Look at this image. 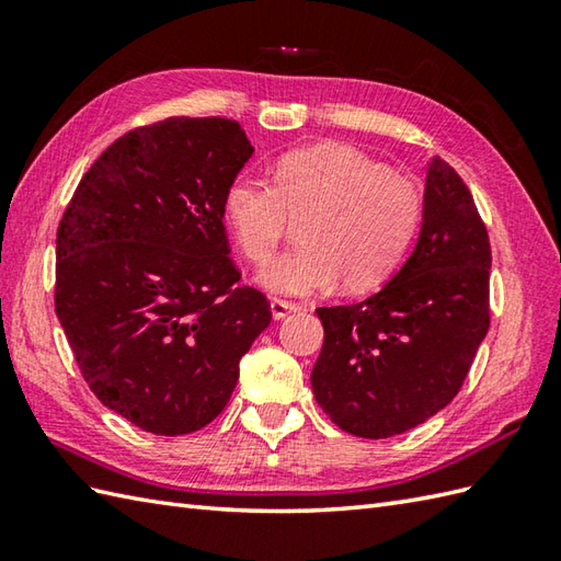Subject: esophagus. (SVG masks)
Instances as JSON below:
<instances>
[{
    "mask_svg": "<svg viewBox=\"0 0 561 561\" xmlns=\"http://www.w3.org/2000/svg\"><path fill=\"white\" fill-rule=\"evenodd\" d=\"M270 308H272V318L274 320H284L289 313L299 311V306L291 304V301H282V299H272Z\"/></svg>",
    "mask_w": 561,
    "mask_h": 561,
    "instance_id": "obj_1",
    "label": "esophagus"
}]
</instances>
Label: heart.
<instances>
[{
  "label": "heart",
  "mask_w": 561,
  "mask_h": 561,
  "mask_svg": "<svg viewBox=\"0 0 561 561\" xmlns=\"http://www.w3.org/2000/svg\"><path fill=\"white\" fill-rule=\"evenodd\" d=\"M272 181L241 173L224 195L226 224L255 265L272 257L289 219H305L301 245L257 274L272 294H323L340 279L371 289L400 267L422 226L420 187L354 147L296 149L274 163Z\"/></svg>",
  "instance_id": "1"
}]
</instances>
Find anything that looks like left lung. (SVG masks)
<instances>
[{"label":"left lung","instance_id":"8db88e82","mask_svg":"<svg viewBox=\"0 0 561 561\" xmlns=\"http://www.w3.org/2000/svg\"><path fill=\"white\" fill-rule=\"evenodd\" d=\"M490 236L468 185L432 159L410 260L366 301L318 308L325 340L311 386L342 432L404 434L458 396L490 330Z\"/></svg>","mask_w":561,"mask_h":561}]
</instances>
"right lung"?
<instances>
[{"label": "right lung", "mask_w": 561, "mask_h": 561, "mask_svg": "<svg viewBox=\"0 0 561 561\" xmlns=\"http://www.w3.org/2000/svg\"><path fill=\"white\" fill-rule=\"evenodd\" d=\"M253 157L226 117H169L115 139L57 229L55 311L93 396L159 436L217 420L270 325L241 287L224 195Z\"/></svg>", "instance_id": "obj_1"}]
</instances>
